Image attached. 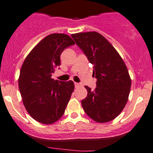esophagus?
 Returning a JSON list of instances; mask_svg holds the SVG:
<instances>
[{
	"label": "esophagus",
	"mask_w": 153,
	"mask_h": 153,
	"mask_svg": "<svg viewBox=\"0 0 153 153\" xmlns=\"http://www.w3.org/2000/svg\"><path fill=\"white\" fill-rule=\"evenodd\" d=\"M80 86H81V84L77 83V82H75V88H78V87H80Z\"/></svg>",
	"instance_id": "34e87169"
}]
</instances>
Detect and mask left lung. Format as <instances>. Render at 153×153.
Masks as SVG:
<instances>
[{"label": "left lung", "mask_w": 153, "mask_h": 153, "mask_svg": "<svg viewBox=\"0 0 153 153\" xmlns=\"http://www.w3.org/2000/svg\"><path fill=\"white\" fill-rule=\"evenodd\" d=\"M72 38L94 65L97 88L85 86L88 95L81 101L87 115L99 123L115 119L125 108L131 86L126 65L118 51L96 31L72 34Z\"/></svg>", "instance_id": "left-lung-1"}]
</instances>
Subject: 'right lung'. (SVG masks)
I'll return each mask as SVG.
<instances>
[{"label":"right lung","instance_id":"add662e5","mask_svg":"<svg viewBox=\"0 0 153 153\" xmlns=\"http://www.w3.org/2000/svg\"><path fill=\"white\" fill-rule=\"evenodd\" d=\"M73 44L68 35L51 34L30 51L22 63L18 80L22 102L28 114L40 123L57 122L75 89L72 81L63 82L51 78L60 65L62 51Z\"/></svg>","mask_w":153,"mask_h":153}]
</instances>
